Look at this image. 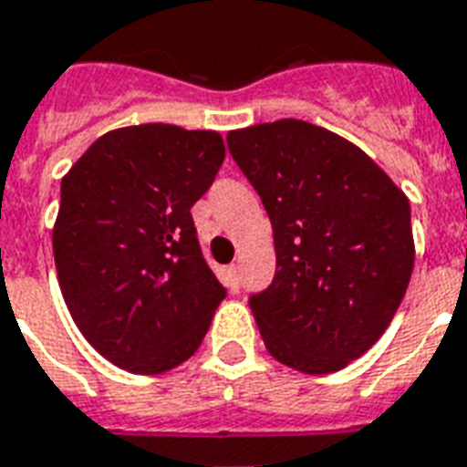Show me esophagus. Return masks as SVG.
<instances>
[{"label":"esophagus","instance_id":"1","mask_svg":"<svg viewBox=\"0 0 467 467\" xmlns=\"http://www.w3.org/2000/svg\"><path fill=\"white\" fill-rule=\"evenodd\" d=\"M227 281H230L233 288L240 285V266H237V264H230V266H227Z\"/></svg>","mask_w":467,"mask_h":467}]
</instances>
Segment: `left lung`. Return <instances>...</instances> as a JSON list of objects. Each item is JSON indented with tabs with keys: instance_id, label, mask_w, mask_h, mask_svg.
<instances>
[{
	"instance_id": "left-lung-1",
	"label": "left lung",
	"mask_w": 467,
	"mask_h": 467,
	"mask_svg": "<svg viewBox=\"0 0 467 467\" xmlns=\"http://www.w3.org/2000/svg\"><path fill=\"white\" fill-rule=\"evenodd\" d=\"M262 196L276 276L249 298L269 354L300 373H334L395 317L414 269L410 201L354 142L284 119L227 133Z\"/></svg>"
}]
</instances>
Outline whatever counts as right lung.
<instances>
[{
  "instance_id": "add662e5",
  "label": "right lung",
  "mask_w": 467,
  "mask_h": 467,
  "mask_svg": "<svg viewBox=\"0 0 467 467\" xmlns=\"http://www.w3.org/2000/svg\"><path fill=\"white\" fill-rule=\"evenodd\" d=\"M223 160L215 130L145 123L101 135L62 179V298L113 366L155 376L201 347L227 291L205 264L191 205Z\"/></svg>"
}]
</instances>
